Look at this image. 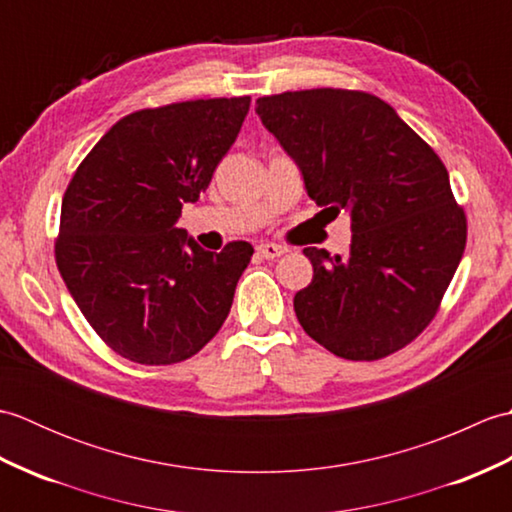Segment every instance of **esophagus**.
I'll list each match as a JSON object with an SVG mask.
<instances>
[{
    "instance_id": "esophagus-1",
    "label": "esophagus",
    "mask_w": 512,
    "mask_h": 512,
    "mask_svg": "<svg viewBox=\"0 0 512 512\" xmlns=\"http://www.w3.org/2000/svg\"><path fill=\"white\" fill-rule=\"evenodd\" d=\"M257 253L262 255L264 259H277V257H281V255H286V248L279 246V244L266 242V244H259V246H257Z\"/></svg>"
}]
</instances>
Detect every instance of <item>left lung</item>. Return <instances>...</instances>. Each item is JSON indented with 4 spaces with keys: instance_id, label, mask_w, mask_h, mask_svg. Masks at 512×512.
<instances>
[{
    "instance_id": "left-lung-1",
    "label": "left lung",
    "mask_w": 512,
    "mask_h": 512,
    "mask_svg": "<svg viewBox=\"0 0 512 512\" xmlns=\"http://www.w3.org/2000/svg\"><path fill=\"white\" fill-rule=\"evenodd\" d=\"M310 198L352 220L347 255L303 248L295 295L308 336L347 361H378L436 317L466 246V215L436 151L378 96L317 88L257 99Z\"/></svg>"
}]
</instances>
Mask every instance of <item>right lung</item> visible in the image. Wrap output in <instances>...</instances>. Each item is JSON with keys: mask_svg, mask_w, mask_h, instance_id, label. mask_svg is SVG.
<instances>
[{"mask_svg": "<svg viewBox=\"0 0 512 512\" xmlns=\"http://www.w3.org/2000/svg\"><path fill=\"white\" fill-rule=\"evenodd\" d=\"M250 96L121 118L76 169L54 242L59 273L94 332L129 361H187L222 328L253 246L204 250L176 228L231 149Z\"/></svg>", "mask_w": 512, "mask_h": 512, "instance_id": "1", "label": "right lung"}]
</instances>
